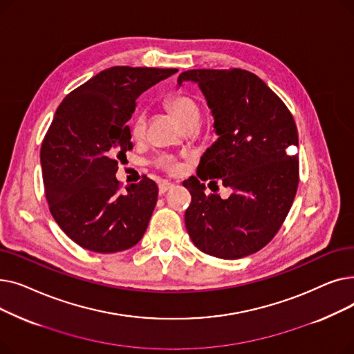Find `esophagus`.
I'll return each mask as SVG.
<instances>
[{
    "mask_svg": "<svg viewBox=\"0 0 354 354\" xmlns=\"http://www.w3.org/2000/svg\"><path fill=\"white\" fill-rule=\"evenodd\" d=\"M174 188V183L172 182H167V180H160L159 182V194L163 195L165 192H167L169 189Z\"/></svg>",
    "mask_w": 354,
    "mask_h": 354,
    "instance_id": "esophagus-1",
    "label": "esophagus"
}]
</instances>
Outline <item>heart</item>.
I'll return each instance as SVG.
<instances>
[{"label":"heart","instance_id":"1","mask_svg":"<svg viewBox=\"0 0 354 354\" xmlns=\"http://www.w3.org/2000/svg\"><path fill=\"white\" fill-rule=\"evenodd\" d=\"M166 104L174 111V113L178 116V119L183 124H188L191 122H198L199 120V116H201L199 104L191 95H188V93H174V95L167 96ZM145 123H146V116H145L143 111H139L136 118L133 119V123H132L133 135H136V136L142 135L143 129H145ZM158 163L162 167H166V169H172V167H174L172 162L169 159H166V158L159 159Z\"/></svg>","mask_w":354,"mask_h":354}]
</instances>
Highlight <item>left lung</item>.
I'll list each match as a JSON object with an SVG mask.
<instances>
[{
  "instance_id": "obj_1",
  "label": "left lung",
  "mask_w": 354,
  "mask_h": 354,
  "mask_svg": "<svg viewBox=\"0 0 354 354\" xmlns=\"http://www.w3.org/2000/svg\"><path fill=\"white\" fill-rule=\"evenodd\" d=\"M198 83L214 116L218 139L202 155L198 178L183 182L192 201L185 225L208 255L236 259L264 248L281 228L299 187V146L292 115L254 73L198 68L179 74L178 84ZM232 189L222 200L205 194V180ZM210 183L209 186L210 187Z\"/></svg>"
}]
</instances>
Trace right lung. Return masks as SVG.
I'll list each match as a JSON object with an SVG mask.
<instances>
[{
	"instance_id": "add662e5",
	"label": "right lung",
	"mask_w": 354,
	"mask_h": 354,
	"mask_svg": "<svg viewBox=\"0 0 354 354\" xmlns=\"http://www.w3.org/2000/svg\"><path fill=\"white\" fill-rule=\"evenodd\" d=\"M176 68L115 66L67 95L44 136L40 160L53 218L80 247L100 254L135 247L158 201L146 176L124 192L118 160L133 147L127 122L143 91Z\"/></svg>"
}]
</instances>
